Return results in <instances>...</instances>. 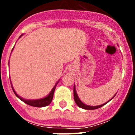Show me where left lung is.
Masks as SVG:
<instances>
[{
	"label": "left lung",
	"instance_id": "obj_1",
	"mask_svg": "<svg viewBox=\"0 0 135 135\" xmlns=\"http://www.w3.org/2000/svg\"><path fill=\"white\" fill-rule=\"evenodd\" d=\"M116 94H115V95H116ZM115 95H114V96L113 97H112V98L110 100H109V101H108V102H106V103H103V104H102V105H97V106L88 105L84 104V103H82V101H81V100L80 99L79 97H78V94H77V93H76V87H75V84H74V98L75 102H76V105H78V107H80V108H82V109H89V110H90V109H98V108H101V107H102V106L105 105L106 103H108V102H109V101H110L111 100H112V99L114 98V97H115Z\"/></svg>",
	"mask_w": 135,
	"mask_h": 135
}]
</instances>
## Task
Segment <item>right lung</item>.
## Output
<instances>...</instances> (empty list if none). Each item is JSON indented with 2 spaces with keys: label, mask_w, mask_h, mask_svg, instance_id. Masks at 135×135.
<instances>
[{
  "label": "right lung",
  "mask_w": 135,
  "mask_h": 135,
  "mask_svg": "<svg viewBox=\"0 0 135 135\" xmlns=\"http://www.w3.org/2000/svg\"><path fill=\"white\" fill-rule=\"evenodd\" d=\"M22 36H23V34L20 36V38H21ZM12 51H13V50H12ZM59 81V80H58L57 82H56L55 85L54 86V87L52 89V90H51V92H50L49 94L47 96H46L45 97H44V98L39 99H34V100L25 99L22 98L21 97L19 96V95L17 94L16 92L15 91V90H14L13 87V86H12L11 82V84L12 89H13V90L14 93H15V95H16V96L20 100H21L23 102H24V103H26V104L29 105L33 106V107H36V108H42V107H45V106L49 105L51 103L52 99H53V95H54V92H55V90L56 86H57V84H58Z\"/></svg>",
  "instance_id": "1"
}]
</instances>
